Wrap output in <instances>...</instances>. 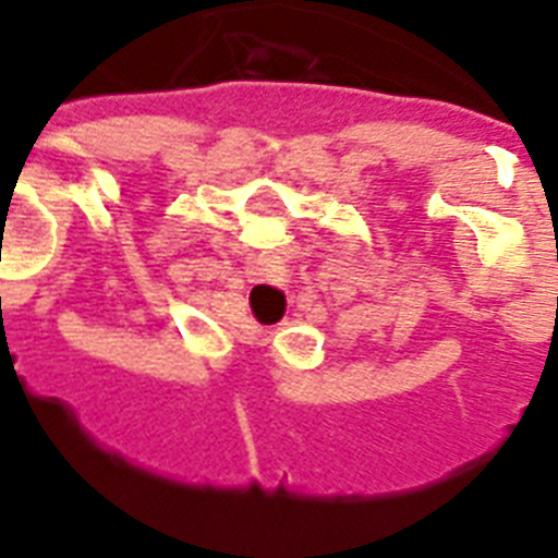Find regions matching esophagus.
<instances>
[{
	"label": "esophagus",
	"instance_id": "obj_1",
	"mask_svg": "<svg viewBox=\"0 0 558 558\" xmlns=\"http://www.w3.org/2000/svg\"><path fill=\"white\" fill-rule=\"evenodd\" d=\"M283 263H280V257H275V254L269 252H260L254 254L252 260H248V266H245V275H248V280H269V283H280L283 280Z\"/></svg>",
	"mask_w": 558,
	"mask_h": 558
}]
</instances>
